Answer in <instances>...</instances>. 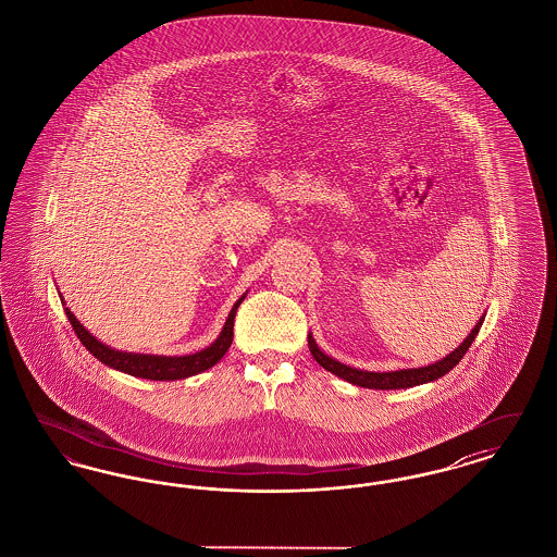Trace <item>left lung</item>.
<instances>
[{"label":"left lung","instance_id":"8db88e82","mask_svg":"<svg viewBox=\"0 0 557 557\" xmlns=\"http://www.w3.org/2000/svg\"><path fill=\"white\" fill-rule=\"evenodd\" d=\"M482 321L484 318L478 319L474 330L466 336V341L461 345L457 346L455 350H450L447 357H443L441 361L432 363V366H425V368H411V370H398V371H363L357 370V368H350L345 366L332 357H327L323 350H319V346L315 345V338L309 334V350L313 355V359L318 361L319 366L323 370L332 371L334 375L343 377L346 382L355 384V386H361V388H375V391H397V388H411V386H420L425 382H434L438 377H443L445 373H449L459 361L461 357L468 352V348L474 343L480 327H482Z\"/></svg>","mask_w":557,"mask_h":557}]
</instances>
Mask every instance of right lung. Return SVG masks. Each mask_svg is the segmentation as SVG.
<instances>
[{"label": "right lung", "mask_w": 557, "mask_h": 557, "mask_svg": "<svg viewBox=\"0 0 557 557\" xmlns=\"http://www.w3.org/2000/svg\"><path fill=\"white\" fill-rule=\"evenodd\" d=\"M246 298V294L239 298L238 302L232 307L230 318L225 321L219 338L211 346L194 352V355H184V357H162V355H141V352H125V350H114L108 345H102L94 334H89L79 319L71 313V309L66 311V318L71 321L81 345L85 346L98 361H102L112 370L129 373L135 377H144V380H184L189 375H196L200 371L209 370L214 363H219L223 359V355L227 352V348L232 346L234 341V318L238 311L239 302Z\"/></svg>", "instance_id": "1"}]
</instances>
